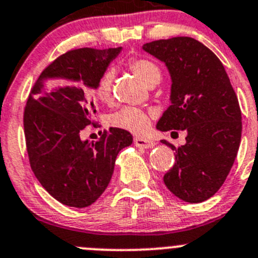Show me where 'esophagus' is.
Listing matches in <instances>:
<instances>
[{
    "instance_id": "obj_1",
    "label": "esophagus",
    "mask_w": 258,
    "mask_h": 258,
    "mask_svg": "<svg viewBox=\"0 0 258 258\" xmlns=\"http://www.w3.org/2000/svg\"><path fill=\"white\" fill-rule=\"evenodd\" d=\"M134 144L137 146V148H143V149H149L155 146V143L149 139H143V137H135Z\"/></svg>"
}]
</instances>
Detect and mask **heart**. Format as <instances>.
Masks as SVG:
<instances>
[{
  "label": "heart",
  "mask_w": 258,
  "mask_h": 258,
  "mask_svg": "<svg viewBox=\"0 0 258 258\" xmlns=\"http://www.w3.org/2000/svg\"><path fill=\"white\" fill-rule=\"evenodd\" d=\"M126 66L140 79L144 84L153 86L158 84L162 79V70L153 59L144 58V57H136L130 58L126 62ZM113 74L112 71L107 70L102 74L99 80L95 84L96 96L103 102H107L112 94ZM151 113L140 108L124 107L117 110L109 117V124L115 128H122L132 134H144L150 126Z\"/></svg>",
  "instance_id": "1"
}]
</instances>
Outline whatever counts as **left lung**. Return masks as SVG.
Here are the masks:
<instances>
[{
  "mask_svg": "<svg viewBox=\"0 0 258 258\" xmlns=\"http://www.w3.org/2000/svg\"><path fill=\"white\" fill-rule=\"evenodd\" d=\"M143 48L164 62L172 78V104L156 128L187 132L179 148L162 140L175 150L165 186L186 202L205 201L223 186L239 149L242 113L234 89L215 53L194 38L154 40Z\"/></svg>",
  "mask_w": 258,
  "mask_h": 258,
  "instance_id": "8db88e82",
  "label": "left lung"
}]
</instances>
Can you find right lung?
<instances>
[{"mask_svg": "<svg viewBox=\"0 0 258 258\" xmlns=\"http://www.w3.org/2000/svg\"><path fill=\"white\" fill-rule=\"evenodd\" d=\"M121 50H69L43 70L29 94L24 132L31 170L63 205L94 204L109 183L118 153L132 144L131 134L122 128L104 131L95 143L80 139L96 112L89 90Z\"/></svg>", "mask_w": 258, "mask_h": 258, "instance_id": "obj_1", "label": "right lung"}]
</instances>
